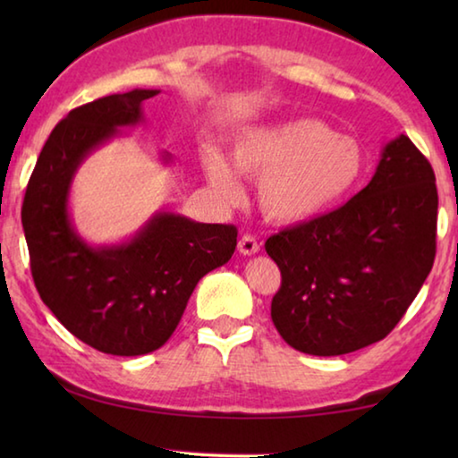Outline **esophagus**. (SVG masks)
Listing matches in <instances>:
<instances>
[{
	"label": "esophagus",
	"instance_id": "1",
	"mask_svg": "<svg viewBox=\"0 0 458 458\" xmlns=\"http://www.w3.org/2000/svg\"><path fill=\"white\" fill-rule=\"evenodd\" d=\"M238 250L240 254H244V257H250V254H257L260 250V244L252 234H244L238 240Z\"/></svg>",
	"mask_w": 458,
	"mask_h": 458
}]
</instances>
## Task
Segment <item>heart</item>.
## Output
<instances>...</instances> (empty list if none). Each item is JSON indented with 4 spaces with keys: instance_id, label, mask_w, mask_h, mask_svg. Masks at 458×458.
Here are the masks:
<instances>
[{
    "instance_id": "heart-1",
    "label": "heart",
    "mask_w": 458,
    "mask_h": 458,
    "mask_svg": "<svg viewBox=\"0 0 458 458\" xmlns=\"http://www.w3.org/2000/svg\"><path fill=\"white\" fill-rule=\"evenodd\" d=\"M206 174L224 201L240 199V185L220 153L208 149ZM240 174L259 182V206L268 220L299 224L339 206L358 188L368 159L358 139L339 135L319 119H293L250 129L232 149Z\"/></svg>"
}]
</instances>
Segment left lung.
<instances>
[{"label": "left lung", "instance_id": "left-lung-1", "mask_svg": "<svg viewBox=\"0 0 458 458\" xmlns=\"http://www.w3.org/2000/svg\"><path fill=\"white\" fill-rule=\"evenodd\" d=\"M434 182L428 159L400 135L347 204L267 240L281 268L270 317L286 344L327 358L396 327L437 257Z\"/></svg>", "mask_w": 458, "mask_h": 458}]
</instances>
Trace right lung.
I'll return each mask as SVG.
<instances>
[{
    "label": "right lung",
    "mask_w": 458,
    "mask_h": 458,
    "mask_svg": "<svg viewBox=\"0 0 458 458\" xmlns=\"http://www.w3.org/2000/svg\"><path fill=\"white\" fill-rule=\"evenodd\" d=\"M159 90H131L72 108L42 147L30 175L21 224L44 305L95 350L143 355L172 337L198 281L232 259L238 230L161 212L121 246L92 248L68 218V190L87 155L143 121Z\"/></svg>",
    "instance_id": "add662e5"
}]
</instances>
